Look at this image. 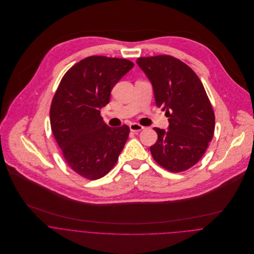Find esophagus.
<instances>
[{"instance_id": "34e87169", "label": "esophagus", "mask_w": 254, "mask_h": 254, "mask_svg": "<svg viewBox=\"0 0 254 254\" xmlns=\"http://www.w3.org/2000/svg\"><path fill=\"white\" fill-rule=\"evenodd\" d=\"M129 127H130V130L132 132H140V131H142L144 129V126H142V125H140L138 123H132V124H130Z\"/></svg>"}]
</instances>
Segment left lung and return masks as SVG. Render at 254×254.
Returning <instances> with one entry per match:
<instances>
[{
    "label": "left lung",
    "mask_w": 254,
    "mask_h": 254,
    "mask_svg": "<svg viewBox=\"0 0 254 254\" xmlns=\"http://www.w3.org/2000/svg\"><path fill=\"white\" fill-rule=\"evenodd\" d=\"M138 65L152 84L154 100L165 110L168 131L153 128L157 141L150 152L157 164L182 172L196 164L213 138L215 115L194 71L171 56L139 58Z\"/></svg>",
    "instance_id": "obj_1"
}]
</instances>
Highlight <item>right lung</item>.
<instances>
[{"label": "right lung", "mask_w": 254, "mask_h": 254, "mask_svg": "<svg viewBox=\"0 0 254 254\" xmlns=\"http://www.w3.org/2000/svg\"><path fill=\"white\" fill-rule=\"evenodd\" d=\"M133 66L125 59L88 57L64 75L53 98L54 137L69 167L86 179L107 175L126 144L130 128L109 127L100 109L109 104L112 88Z\"/></svg>", "instance_id": "right-lung-1"}]
</instances>
